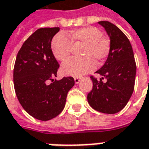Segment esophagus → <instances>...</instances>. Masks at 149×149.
Returning <instances> with one entry per match:
<instances>
[{
	"label": "esophagus",
	"mask_w": 149,
	"mask_h": 149,
	"mask_svg": "<svg viewBox=\"0 0 149 149\" xmlns=\"http://www.w3.org/2000/svg\"><path fill=\"white\" fill-rule=\"evenodd\" d=\"M74 81H75V83H76V84H78V83H79V82L81 81V77H75Z\"/></svg>",
	"instance_id": "esophagus-1"
}]
</instances>
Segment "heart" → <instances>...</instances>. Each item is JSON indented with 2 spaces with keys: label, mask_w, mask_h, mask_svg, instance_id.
<instances>
[{
  "label": "heart",
  "mask_w": 149,
  "mask_h": 149,
  "mask_svg": "<svg viewBox=\"0 0 149 149\" xmlns=\"http://www.w3.org/2000/svg\"><path fill=\"white\" fill-rule=\"evenodd\" d=\"M68 37L59 33L52 41V51L57 61H63L71 54L73 45L82 46L80 56L82 58L69 59L61 65L62 74L68 77H80L95 68V63L100 65L105 61L110 53V41L102 36L97 28L88 26L72 31Z\"/></svg>",
  "instance_id": "heart-1"
}]
</instances>
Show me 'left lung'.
I'll list each match as a JSON object with an SVG mask.
<instances>
[{
	"instance_id": "left-lung-1",
	"label": "left lung",
	"mask_w": 149,
	"mask_h": 149,
	"mask_svg": "<svg viewBox=\"0 0 149 149\" xmlns=\"http://www.w3.org/2000/svg\"><path fill=\"white\" fill-rule=\"evenodd\" d=\"M98 24L109 37L111 49L105 63L96 72L100 80L91 77L93 85L88 94V102L98 112L115 114L125 108L132 97L136 66L131 43L125 33L109 21Z\"/></svg>"
}]
</instances>
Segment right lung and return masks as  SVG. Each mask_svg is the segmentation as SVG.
<instances>
[{
  "label": "right lung",
  "mask_w": 149,
  "mask_h": 149,
  "mask_svg": "<svg viewBox=\"0 0 149 149\" xmlns=\"http://www.w3.org/2000/svg\"><path fill=\"white\" fill-rule=\"evenodd\" d=\"M60 28L39 29L21 46L13 70L16 95L26 112L46 121L63 111L68 92L73 87V77L54 81L59 64L51 49L52 37ZM48 80H52L50 85Z\"/></svg>",
  "instance_id": "obj_1"
}]
</instances>
